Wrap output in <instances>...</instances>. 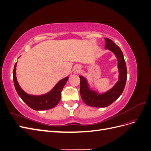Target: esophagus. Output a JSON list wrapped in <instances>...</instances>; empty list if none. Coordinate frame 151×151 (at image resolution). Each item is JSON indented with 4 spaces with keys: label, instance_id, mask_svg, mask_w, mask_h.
Segmentation results:
<instances>
[{
    "label": "esophagus",
    "instance_id": "obj_1",
    "mask_svg": "<svg viewBox=\"0 0 151 151\" xmlns=\"http://www.w3.org/2000/svg\"><path fill=\"white\" fill-rule=\"evenodd\" d=\"M81 70V67H77L76 68V72H79L80 70Z\"/></svg>",
    "mask_w": 151,
    "mask_h": 151
}]
</instances>
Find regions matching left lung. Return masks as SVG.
<instances>
[{"label": "left lung", "instance_id": "obj_1", "mask_svg": "<svg viewBox=\"0 0 151 151\" xmlns=\"http://www.w3.org/2000/svg\"><path fill=\"white\" fill-rule=\"evenodd\" d=\"M106 45L104 48L111 51L118 59L119 78L113 88L103 94H98L89 89L88 82L84 77L80 76V93L83 101L90 106L104 108L111 104L122 94L124 90L127 76L126 63L120 47L109 38H104Z\"/></svg>", "mask_w": 151, "mask_h": 151}]
</instances>
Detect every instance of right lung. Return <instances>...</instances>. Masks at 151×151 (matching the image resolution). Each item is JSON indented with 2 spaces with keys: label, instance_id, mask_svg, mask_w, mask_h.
I'll list each match as a JSON object with an SVG mask.
<instances>
[{
  "label": "right lung",
  "instance_id": "1",
  "mask_svg": "<svg viewBox=\"0 0 151 151\" xmlns=\"http://www.w3.org/2000/svg\"><path fill=\"white\" fill-rule=\"evenodd\" d=\"M17 63L13 70V81L18 95L29 107L35 110H45L54 108L60 101L61 92L68 79V77L62 79L54 87L53 89L47 94L41 96H32L26 93L22 90L17 81L16 76Z\"/></svg>",
  "mask_w": 151,
  "mask_h": 151
}]
</instances>
